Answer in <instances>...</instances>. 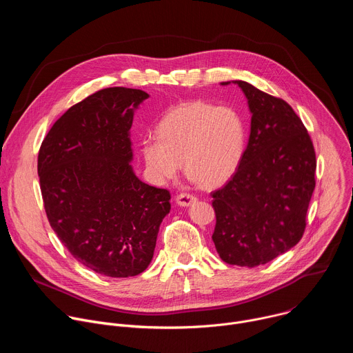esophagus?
I'll return each instance as SVG.
<instances>
[{
  "mask_svg": "<svg viewBox=\"0 0 353 353\" xmlns=\"http://www.w3.org/2000/svg\"><path fill=\"white\" fill-rule=\"evenodd\" d=\"M196 201V196L190 194V192H181L176 196V203L180 205V207H188L191 204H194Z\"/></svg>",
  "mask_w": 353,
  "mask_h": 353,
  "instance_id": "obj_1",
  "label": "esophagus"
}]
</instances>
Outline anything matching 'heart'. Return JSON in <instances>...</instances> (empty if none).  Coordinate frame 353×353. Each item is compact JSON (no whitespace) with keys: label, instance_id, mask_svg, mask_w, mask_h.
<instances>
[{"label":"heart","instance_id":"b5f03b06","mask_svg":"<svg viewBox=\"0 0 353 353\" xmlns=\"http://www.w3.org/2000/svg\"><path fill=\"white\" fill-rule=\"evenodd\" d=\"M245 146L240 114L226 106L187 102L172 109L158 125V138L142 141L143 161L158 181L185 174L201 187H218L239 168Z\"/></svg>","mask_w":353,"mask_h":353}]
</instances>
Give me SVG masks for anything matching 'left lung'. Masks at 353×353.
Segmentation results:
<instances>
[{"label": "left lung", "instance_id": "obj_1", "mask_svg": "<svg viewBox=\"0 0 353 353\" xmlns=\"http://www.w3.org/2000/svg\"><path fill=\"white\" fill-rule=\"evenodd\" d=\"M234 82L248 100L251 131L239 168L211 192L212 240L222 261L253 268L303 237L317 161L307 128L283 99Z\"/></svg>", "mask_w": 353, "mask_h": 353}]
</instances>
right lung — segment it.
Wrapping results in <instances>:
<instances>
[{
  "instance_id": "1",
  "label": "right lung",
  "mask_w": 353,
  "mask_h": 353,
  "mask_svg": "<svg viewBox=\"0 0 353 353\" xmlns=\"http://www.w3.org/2000/svg\"><path fill=\"white\" fill-rule=\"evenodd\" d=\"M141 89H100L70 108L47 132L37 173L44 211L67 250L112 278L143 272L152 261L170 192L132 172L128 131Z\"/></svg>"
}]
</instances>
